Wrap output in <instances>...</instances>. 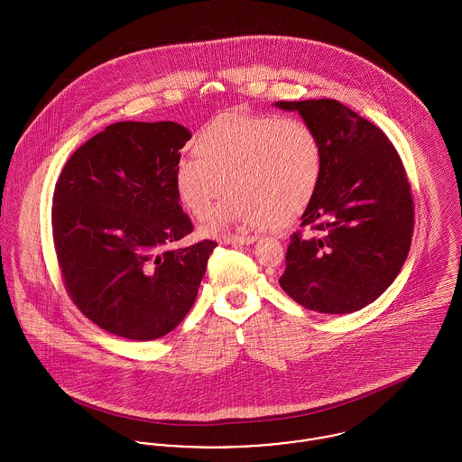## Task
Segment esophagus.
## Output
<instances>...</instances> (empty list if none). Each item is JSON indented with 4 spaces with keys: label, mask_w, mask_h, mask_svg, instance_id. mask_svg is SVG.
Returning <instances> with one entry per match:
<instances>
[{
    "label": "esophagus",
    "mask_w": 462,
    "mask_h": 462,
    "mask_svg": "<svg viewBox=\"0 0 462 462\" xmlns=\"http://www.w3.org/2000/svg\"><path fill=\"white\" fill-rule=\"evenodd\" d=\"M256 239H258L256 236H236V237H225L223 243L232 246H243V245H253Z\"/></svg>",
    "instance_id": "obj_1"
}]
</instances>
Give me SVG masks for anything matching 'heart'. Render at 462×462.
I'll return each instance as SVG.
<instances>
[{"label": "heart", "mask_w": 462, "mask_h": 462, "mask_svg": "<svg viewBox=\"0 0 462 462\" xmlns=\"http://www.w3.org/2000/svg\"><path fill=\"white\" fill-rule=\"evenodd\" d=\"M197 158L176 167L179 202L197 219H206L226 189L204 232H232L283 225L313 202L325 169L319 132L299 119L226 112L195 137Z\"/></svg>", "instance_id": "obj_1"}]
</instances>
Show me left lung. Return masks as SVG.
<instances>
[{"mask_svg":"<svg viewBox=\"0 0 462 462\" xmlns=\"http://www.w3.org/2000/svg\"><path fill=\"white\" fill-rule=\"evenodd\" d=\"M319 132L325 169L300 217L280 278L300 306L354 313L376 300L399 274L411 245L413 199L402 162L387 135L337 100L276 102Z\"/></svg>","mask_w":462,"mask_h":462,"instance_id":"obj_1","label":"left lung"}]
</instances>
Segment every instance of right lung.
I'll use <instances>...</instances> for the list:
<instances>
[{"label": "right lung", "mask_w": 462, "mask_h": 462, "mask_svg": "<svg viewBox=\"0 0 462 462\" xmlns=\"http://www.w3.org/2000/svg\"><path fill=\"white\" fill-rule=\"evenodd\" d=\"M191 134L172 121H121L82 143L52 197V237L73 304L110 334L151 341L191 310L217 246L174 243L193 232L179 204V149Z\"/></svg>", "instance_id": "add662e5"}]
</instances>
